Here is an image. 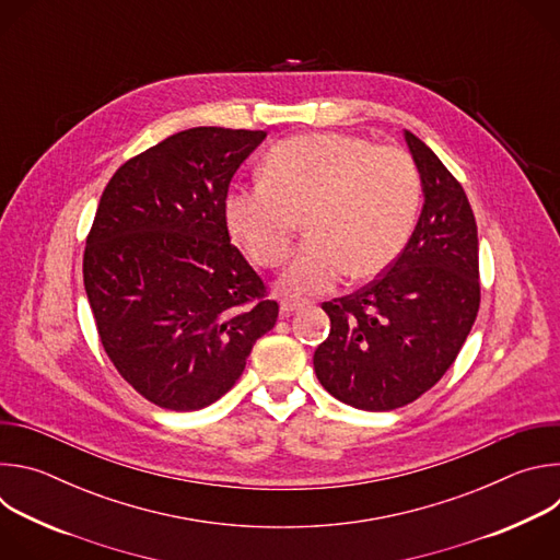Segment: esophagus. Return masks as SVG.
Returning <instances> with one entry per match:
<instances>
[{"instance_id":"34e87169","label":"esophagus","mask_w":560,"mask_h":560,"mask_svg":"<svg viewBox=\"0 0 560 560\" xmlns=\"http://www.w3.org/2000/svg\"><path fill=\"white\" fill-rule=\"evenodd\" d=\"M279 307H281V314H292V312H296V310H301L303 307V303L301 301H296V299H290V296H283L281 301H279Z\"/></svg>"}]
</instances>
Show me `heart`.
Wrapping results in <instances>:
<instances>
[{
  "instance_id": "1",
  "label": "heart",
  "mask_w": 560,
  "mask_h": 560,
  "mask_svg": "<svg viewBox=\"0 0 560 560\" xmlns=\"http://www.w3.org/2000/svg\"><path fill=\"white\" fill-rule=\"evenodd\" d=\"M421 206L412 159L394 145L341 132L299 135L264 159V179L225 199L234 242L266 268L279 266L299 221L310 242L279 277V290L305 299L332 290L343 275L368 281L408 246Z\"/></svg>"
}]
</instances>
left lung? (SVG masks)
<instances>
[{
  "mask_svg": "<svg viewBox=\"0 0 560 560\" xmlns=\"http://www.w3.org/2000/svg\"><path fill=\"white\" fill-rule=\"evenodd\" d=\"M423 208L408 246L372 283L326 301L330 335L314 372L339 401L387 412L428 392L454 363L481 303L478 234L460 184L410 130Z\"/></svg>",
  "mask_w": 560,
  "mask_h": 560,
  "instance_id": "obj_1",
  "label": "left lung"
}]
</instances>
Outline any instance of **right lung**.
Here are the masks:
<instances>
[{
	"label": "right lung",
	"mask_w": 560,
	"mask_h": 560,
	"mask_svg": "<svg viewBox=\"0 0 560 560\" xmlns=\"http://www.w3.org/2000/svg\"><path fill=\"white\" fill-rule=\"evenodd\" d=\"M264 139L182 130L126 162L100 199L84 253L97 332L117 372L164 410L214 404L277 324L225 223L228 186Z\"/></svg>",
	"instance_id": "right-lung-1"
}]
</instances>
